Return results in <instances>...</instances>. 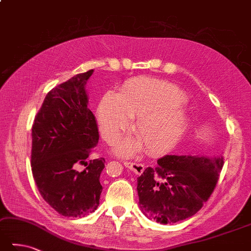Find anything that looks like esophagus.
<instances>
[{"label": "esophagus", "mask_w": 251, "mask_h": 251, "mask_svg": "<svg viewBox=\"0 0 251 251\" xmlns=\"http://www.w3.org/2000/svg\"><path fill=\"white\" fill-rule=\"evenodd\" d=\"M125 166L126 168L131 169L132 172L136 175H141L142 173L144 172V165L141 163H131V162H125Z\"/></svg>", "instance_id": "obj_1"}]
</instances>
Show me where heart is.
I'll return each mask as SVG.
<instances>
[{
	"instance_id": "obj_1",
	"label": "heart",
	"mask_w": 251,
	"mask_h": 251,
	"mask_svg": "<svg viewBox=\"0 0 251 251\" xmlns=\"http://www.w3.org/2000/svg\"><path fill=\"white\" fill-rule=\"evenodd\" d=\"M186 95L173 83L153 77H133L121 87L119 95L108 92L97 107L100 132L112 143L129 127L130 119H137L133 131L138 139L120 142L117 154L130 156L141 149L162 154L173 150L189 126V113L184 106Z\"/></svg>"
}]
</instances>
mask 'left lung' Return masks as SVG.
<instances>
[{
	"label": "left lung",
	"mask_w": 251,
	"mask_h": 251,
	"mask_svg": "<svg viewBox=\"0 0 251 251\" xmlns=\"http://www.w3.org/2000/svg\"><path fill=\"white\" fill-rule=\"evenodd\" d=\"M223 156L166 155L138 178L140 210L162 224L195 215L207 201L224 165Z\"/></svg>",
	"instance_id": "1"
}]
</instances>
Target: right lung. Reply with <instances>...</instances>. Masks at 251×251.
Here are the masks:
<instances>
[{"label": "right lung", "instance_id": "obj_1", "mask_svg": "<svg viewBox=\"0 0 251 251\" xmlns=\"http://www.w3.org/2000/svg\"><path fill=\"white\" fill-rule=\"evenodd\" d=\"M94 70L77 74L47 94L31 129V170L41 197L59 214L83 217L99 205L105 159L87 162L98 144L88 109L86 83ZM84 164L82 172L77 170Z\"/></svg>", "mask_w": 251, "mask_h": 251}]
</instances>
